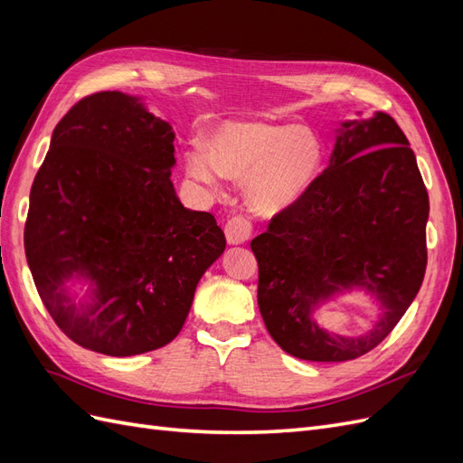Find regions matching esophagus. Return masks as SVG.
Returning <instances> with one entry per match:
<instances>
[{
    "instance_id": "esophagus-1",
    "label": "esophagus",
    "mask_w": 463,
    "mask_h": 463,
    "mask_svg": "<svg viewBox=\"0 0 463 463\" xmlns=\"http://www.w3.org/2000/svg\"><path fill=\"white\" fill-rule=\"evenodd\" d=\"M223 232H226V240L230 245H241V243L249 241V237L253 235V226H250L249 218L237 214L226 222V228H223Z\"/></svg>"
}]
</instances>
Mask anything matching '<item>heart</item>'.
<instances>
[{
  "instance_id": "obj_1",
  "label": "heart",
  "mask_w": 463,
  "mask_h": 463,
  "mask_svg": "<svg viewBox=\"0 0 463 463\" xmlns=\"http://www.w3.org/2000/svg\"><path fill=\"white\" fill-rule=\"evenodd\" d=\"M206 152H187V172L199 184L220 191L223 177H245V197L259 214L291 206L320 175L325 146L307 128L262 121H226L210 135Z\"/></svg>"
}]
</instances>
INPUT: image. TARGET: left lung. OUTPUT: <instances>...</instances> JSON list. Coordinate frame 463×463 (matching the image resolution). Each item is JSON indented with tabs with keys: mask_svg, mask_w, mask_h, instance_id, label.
I'll return each instance as SVG.
<instances>
[{
	"mask_svg": "<svg viewBox=\"0 0 463 463\" xmlns=\"http://www.w3.org/2000/svg\"><path fill=\"white\" fill-rule=\"evenodd\" d=\"M427 220L429 194L398 123L383 111L342 123L330 165L250 241L259 309L274 342L307 361L338 363L371 352L423 284ZM354 287L382 301L373 330L345 339L320 329L316 307Z\"/></svg>",
	"mask_w": 463,
	"mask_h": 463,
	"instance_id": "8db88e82",
	"label": "left lung"
}]
</instances>
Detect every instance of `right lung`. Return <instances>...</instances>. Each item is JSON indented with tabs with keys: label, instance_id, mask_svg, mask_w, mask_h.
Here are the masks:
<instances>
[{
	"label": "right lung",
	"instance_id": "1",
	"mask_svg": "<svg viewBox=\"0 0 463 463\" xmlns=\"http://www.w3.org/2000/svg\"><path fill=\"white\" fill-rule=\"evenodd\" d=\"M175 133L135 96L82 98L55 125L34 177L24 253L61 332L92 352L128 357L170 344L201 276L226 249L210 213L179 203ZM89 279L77 307L62 284Z\"/></svg>",
	"mask_w": 463,
	"mask_h": 463
}]
</instances>
